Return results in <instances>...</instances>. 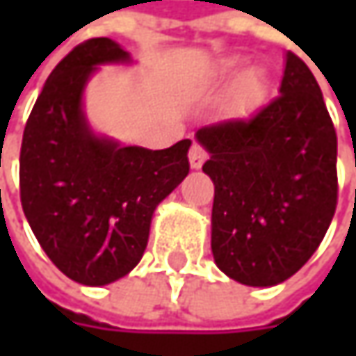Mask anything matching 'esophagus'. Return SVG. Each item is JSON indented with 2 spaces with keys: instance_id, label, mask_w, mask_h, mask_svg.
Instances as JSON below:
<instances>
[{
  "instance_id": "esophagus-1",
  "label": "esophagus",
  "mask_w": 356,
  "mask_h": 356,
  "mask_svg": "<svg viewBox=\"0 0 356 356\" xmlns=\"http://www.w3.org/2000/svg\"><path fill=\"white\" fill-rule=\"evenodd\" d=\"M188 158H190V166H192L194 170H198V168H202V164L206 162V158H208V152L204 150V146H202V144L194 143L192 146H190Z\"/></svg>"
}]
</instances>
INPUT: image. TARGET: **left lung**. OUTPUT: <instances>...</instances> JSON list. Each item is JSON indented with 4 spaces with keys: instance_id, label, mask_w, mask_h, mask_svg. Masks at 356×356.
Listing matches in <instances>:
<instances>
[{
    "instance_id": "8db88e82",
    "label": "left lung",
    "mask_w": 356,
    "mask_h": 356,
    "mask_svg": "<svg viewBox=\"0 0 356 356\" xmlns=\"http://www.w3.org/2000/svg\"><path fill=\"white\" fill-rule=\"evenodd\" d=\"M210 154L212 253L250 287L289 280L319 248L337 208V134L309 67L285 53L280 97L196 132Z\"/></svg>"
}]
</instances>
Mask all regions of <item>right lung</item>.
Instances as JSON below:
<instances>
[{"instance_id": "right-lung-1", "label": "right lung", "mask_w": 356, "mask_h": 356, "mask_svg": "<svg viewBox=\"0 0 356 356\" xmlns=\"http://www.w3.org/2000/svg\"><path fill=\"white\" fill-rule=\"evenodd\" d=\"M108 37L63 59L23 130L21 206L49 259L69 280L99 287L140 261L156 206L190 172L180 140L164 150L122 144L90 129L83 95L101 65L130 63Z\"/></svg>"}]
</instances>
